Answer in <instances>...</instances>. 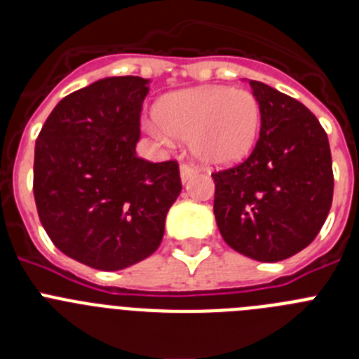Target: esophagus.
<instances>
[{
  "label": "esophagus",
  "mask_w": 359,
  "mask_h": 359,
  "mask_svg": "<svg viewBox=\"0 0 359 359\" xmlns=\"http://www.w3.org/2000/svg\"><path fill=\"white\" fill-rule=\"evenodd\" d=\"M180 172H182L183 182H187V180H190V177L194 176L196 169L190 163H182V167H180Z\"/></svg>",
  "instance_id": "obj_1"
}]
</instances>
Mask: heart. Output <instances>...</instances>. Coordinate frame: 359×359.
Here are the masks:
<instances>
[{
    "label": "heart",
    "instance_id": "obj_1",
    "mask_svg": "<svg viewBox=\"0 0 359 359\" xmlns=\"http://www.w3.org/2000/svg\"><path fill=\"white\" fill-rule=\"evenodd\" d=\"M156 120L169 136L190 140V151L201 163L230 165L248 156L255 145L261 106L246 90L194 88L161 98ZM152 133L165 138L160 129Z\"/></svg>",
    "mask_w": 359,
    "mask_h": 359
}]
</instances>
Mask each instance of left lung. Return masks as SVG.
<instances>
[{
  "instance_id": "8db88e82",
  "label": "left lung",
  "mask_w": 359,
  "mask_h": 359,
  "mask_svg": "<svg viewBox=\"0 0 359 359\" xmlns=\"http://www.w3.org/2000/svg\"><path fill=\"white\" fill-rule=\"evenodd\" d=\"M261 106L252 154L212 172L214 214L224 243L261 262H278L309 246L332 203L327 133L302 102L250 81Z\"/></svg>"
}]
</instances>
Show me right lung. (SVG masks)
I'll list each match as a JSON object with an SVG mask.
<instances>
[{
    "mask_svg": "<svg viewBox=\"0 0 359 359\" xmlns=\"http://www.w3.org/2000/svg\"><path fill=\"white\" fill-rule=\"evenodd\" d=\"M147 79L107 77L53 107L36 140L34 198L65 255L104 271L144 261L182 192L176 160L136 156Z\"/></svg>",
    "mask_w": 359,
    "mask_h": 359,
    "instance_id": "1",
    "label": "right lung"
}]
</instances>
